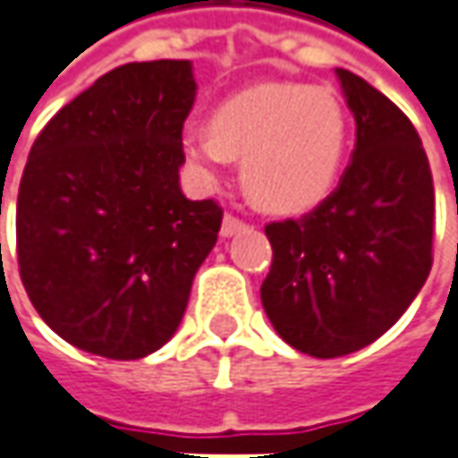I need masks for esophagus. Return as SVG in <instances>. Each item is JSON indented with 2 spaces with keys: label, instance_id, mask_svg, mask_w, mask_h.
Here are the masks:
<instances>
[{
  "label": "esophagus",
  "instance_id": "1",
  "mask_svg": "<svg viewBox=\"0 0 458 458\" xmlns=\"http://www.w3.org/2000/svg\"><path fill=\"white\" fill-rule=\"evenodd\" d=\"M250 225L246 223V220H241L238 215H233V212H228L225 217H223V228H220V233L225 235V238H230V235H238V233H249Z\"/></svg>",
  "mask_w": 458,
  "mask_h": 458
}]
</instances>
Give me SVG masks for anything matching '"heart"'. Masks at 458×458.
<instances>
[{
  "label": "heart",
  "instance_id": "heart-1",
  "mask_svg": "<svg viewBox=\"0 0 458 458\" xmlns=\"http://www.w3.org/2000/svg\"><path fill=\"white\" fill-rule=\"evenodd\" d=\"M184 156L202 176L243 158V184L256 205L300 215L328 197L348 146L346 114L328 89L259 84L220 102L208 132H184Z\"/></svg>",
  "mask_w": 458,
  "mask_h": 458
}]
</instances>
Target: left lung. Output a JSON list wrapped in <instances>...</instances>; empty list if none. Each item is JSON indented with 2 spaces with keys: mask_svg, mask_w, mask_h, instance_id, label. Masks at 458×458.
Instances as JSON below:
<instances>
[{
  "mask_svg": "<svg viewBox=\"0 0 458 458\" xmlns=\"http://www.w3.org/2000/svg\"><path fill=\"white\" fill-rule=\"evenodd\" d=\"M338 79L356 120L353 161L312 212L264 228L274 249V318L312 348L385 320L408 274L433 253V176L418 130L361 76L338 69Z\"/></svg>",
  "mask_w": 458,
  "mask_h": 458,
  "instance_id": "1",
  "label": "left lung"
}]
</instances>
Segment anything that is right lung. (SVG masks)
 Here are the masks:
<instances>
[{
    "mask_svg": "<svg viewBox=\"0 0 458 458\" xmlns=\"http://www.w3.org/2000/svg\"><path fill=\"white\" fill-rule=\"evenodd\" d=\"M190 61L125 64L40 130L17 194V256L53 320L140 346L217 243L223 208L179 190ZM130 346V344H128Z\"/></svg>",
    "mask_w": 458,
    "mask_h": 458,
    "instance_id": "add662e5",
    "label": "right lung"
}]
</instances>
